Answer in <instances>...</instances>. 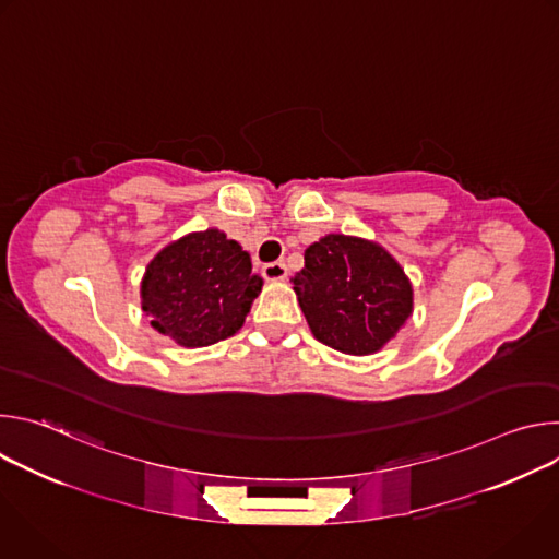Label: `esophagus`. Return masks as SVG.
<instances>
[{
    "label": "esophagus",
    "instance_id": "esophagus-1",
    "mask_svg": "<svg viewBox=\"0 0 559 559\" xmlns=\"http://www.w3.org/2000/svg\"><path fill=\"white\" fill-rule=\"evenodd\" d=\"M263 276L267 281H283V278H287V265L281 261L267 263V265H263Z\"/></svg>",
    "mask_w": 559,
    "mask_h": 559
}]
</instances>
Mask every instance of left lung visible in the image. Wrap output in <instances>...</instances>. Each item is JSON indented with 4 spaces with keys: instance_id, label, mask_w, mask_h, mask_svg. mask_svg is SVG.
Here are the masks:
<instances>
[{
    "instance_id": "obj_1",
    "label": "left lung",
    "mask_w": 559,
    "mask_h": 559,
    "mask_svg": "<svg viewBox=\"0 0 559 559\" xmlns=\"http://www.w3.org/2000/svg\"><path fill=\"white\" fill-rule=\"evenodd\" d=\"M292 283L316 341L349 356L382 349L414 311L401 263L358 236L328 234L309 246Z\"/></svg>"
}]
</instances>
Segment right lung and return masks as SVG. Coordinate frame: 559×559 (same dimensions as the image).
I'll use <instances>...</instances> for the list:
<instances>
[{
	"instance_id": "add662e5",
	"label": "right lung",
	"mask_w": 559,
	"mask_h": 559,
	"mask_svg": "<svg viewBox=\"0 0 559 559\" xmlns=\"http://www.w3.org/2000/svg\"><path fill=\"white\" fill-rule=\"evenodd\" d=\"M261 287L250 254L212 227L181 236L150 261L141 309L158 334L181 347H207L243 328Z\"/></svg>"
}]
</instances>
